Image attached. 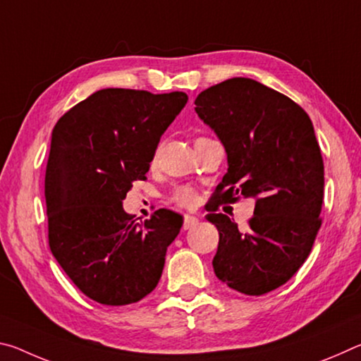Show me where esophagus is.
Here are the masks:
<instances>
[{"instance_id":"esophagus-1","label":"esophagus","mask_w":361,"mask_h":361,"mask_svg":"<svg viewBox=\"0 0 361 361\" xmlns=\"http://www.w3.org/2000/svg\"><path fill=\"white\" fill-rule=\"evenodd\" d=\"M197 223H199L197 218H194L191 215H185V218H183V229H191Z\"/></svg>"}]
</instances>
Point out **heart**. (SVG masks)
<instances>
[{
	"label": "heart",
	"mask_w": 361,
	"mask_h": 361,
	"mask_svg": "<svg viewBox=\"0 0 361 361\" xmlns=\"http://www.w3.org/2000/svg\"><path fill=\"white\" fill-rule=\"evenodd\" d=\"M170 200L181 209H191L197 202V191L191 186H176L170 192Z\"/></svg>",
	"instance_id": "b5f03b06"
}]
</instances>
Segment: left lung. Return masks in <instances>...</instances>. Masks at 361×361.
Masks as SVG:
<instances>
[{
  "label": "left lung",
  "instance_id": "8db88e82",
  "mask_svg": "<svg viewBox=\"0 0 361 361\" xmlns=\"http://www.w3.org/2000/svg\"><path fill=\"white\" fill-rule=\"evenodd\" d=\"M194 105L228 152L229 169L209 212L256 199L243 232L223 213L207 215L219 232L213 269L229 288L264 295L295 276L322 226L325 170L312 121L288 97L250 78L212 85Z\"/></svg>",
  "mask_w": 361,
  "mask_h": 361
}]
</instances>
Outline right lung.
Segmentation results:
<instances>
[{"label":"right lung","mask_w":361,"mask_h":361,"mask_svg":"<svg viewBox=\"0 0 361 361\" xmlns=\"http://www.w3.org/2000/svg\"><path fill=\"white\" fill-rule=\"evenodd\" d=\"M185 92L102 89L68 109L52 132L44 194L49 247L85 296L137 302L156 288L183 216L159 209L137 223L122 209L145 180Z\"/></svg>","instance_id":"right-lung-1"}]
</instances>
